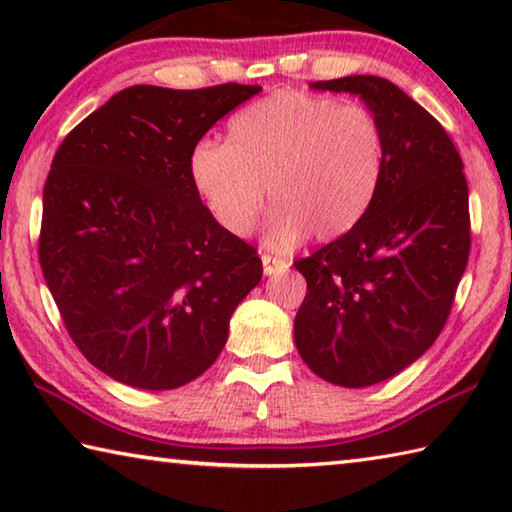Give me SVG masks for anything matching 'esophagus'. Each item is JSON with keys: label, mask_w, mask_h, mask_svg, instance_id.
Here are the masks:
<instances>
[{"label": "esophagus", "mask_w": 512, "mask_h": 512, "mask_svg": "<svg viewBox=\"0 0 512 512\" xmlns=\"http://www.w3.org/2000/svg\"><path fill=\"white\" fill-rule=\"evenodd\" d=\"M262 264H264V273L266 275H280V273H287L289 271V262H284L280 257H273L264 253L262 255Z\"/></svg>", "instance_id": "1"}]
</instances>
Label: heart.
I'll return each mask as SVG.
<instances>
[{
  "label": "heart",
  "instance_id": "1",
  "mask_svg": "<svg viewBox=\"0 0 512 512\" xmlns=\"http://www.w3.org/2000/svg\"><path fill=\"white\" fill-rule=\"evenodd\" d=\"M386 140L379 119L357 103L280 90L228 124V144L201 140L189 158L194 187L230 235L255 228L268 201L273 248L307 235L329 241L350 232L375 203Z\"/></svg>",
  "mask_w": 512,
  "mask_h": 512
}]
</instances>
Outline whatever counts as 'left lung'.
Here are the masks:
<instances>
[{
	"label": "left lung",
	"instance_id": "left-lung-1",
	"mask_svg": "<svg viewBox=\"0 0 512 512\" xmlns=\"http://www.w3.org/2000/svg\"><path fill=\"white\" fill-rule=\"evenodd\" d=\"M311 88L357 94L386 140L368 214L296 262L307 280L293 323L302 361L329 384L363 388L411 366L443 332L472 244L467 180L440 121L395 83L357 74Z\"/></svg>",
	"mask_w": 512,
	"mask_h": 512
}]
</instances>
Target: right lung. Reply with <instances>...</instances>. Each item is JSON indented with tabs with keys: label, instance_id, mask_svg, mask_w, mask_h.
I'll return each mask as SVG.
<instances>
[{
	"label": "right lung",
	"instance_id": "obj_1",
	"mask_svg": "<svg viewBox=\"0 0 512 512\" xmlns=\"http://www.w3.org/2000/svg\"><path fill=\"white\" fill-rule=\"evenodd\" d=\"M259 85H133L58 146L42 192L40 266L76 348L144 391L201 377L262 259L201 201L189 158Z\"/></svg>",
	"mask_w": 512,
	"mask_h": 512
}]
</instances>
